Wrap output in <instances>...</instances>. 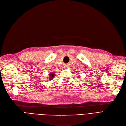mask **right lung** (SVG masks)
I'll list each match as a JSON object with an SVG mask.
<instances>
[{
	"mask_svg": "<svg viewBox=\"0 0 126 126\" xmlns=\"http://www.w3.org/2000/svg\"><path fill=\"white\" fill-rule=\"evenodd\" d=\"M49 80H52V79H53V78H54V73H51V74H49Z\"/></svg>",
	"mask_w": 126,
	"mask_h": 126,
	"instance_id": "1",
	"label": "right lung"
}]
</instances>
